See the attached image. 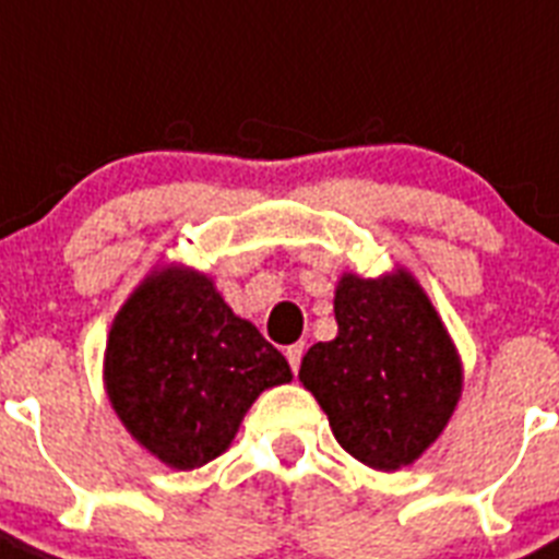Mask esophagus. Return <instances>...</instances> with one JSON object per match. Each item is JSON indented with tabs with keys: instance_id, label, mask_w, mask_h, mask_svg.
Listing matches in <instances>:
<instances>
[{
	"instance_id": "1",
	"label": "esophagus",
	"mask_w": 559,
	"mask_h": 559,
	"mask_svg": "<svg viewBox=\"0 0 559 559\" xmlns=\"http://www.w3.org/2000/svg\"><path fill=\"white\" fill-rule=\"evenodd\" d=\"M304 352H307V346H304V343H295V346L286 348V360H289V366H293L295 373H298L300 357H304Z\"/></svg>"
}]
</instances>
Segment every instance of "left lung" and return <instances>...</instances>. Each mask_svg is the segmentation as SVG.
<instances>
[{
	"mask_svg": "<svg viewBox=\"0 0 559 559\" xmlns=\"http://www.w3.org/2000/svg\"><path fill=\"white\" fill-rule=\"evenodd\" d=\"M337 337L314 343L298 380L329 416L340 448L380 473L421 459L444 433L464 391V366L414 273H343Z\"/></svg>",
	"mask_w": 559,
	"mask_h": 559,
	"instance_id": "1",
	"label": "left lung"
}]
</instances>
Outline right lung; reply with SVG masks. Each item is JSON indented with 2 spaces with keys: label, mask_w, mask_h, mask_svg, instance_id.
I'll return each instance as SVG.
<instances>
[{
  "label": "right lung",
  "mask_w": 559,
  "mask_h": 559,
  "mask_svg": "<svg viewBox=\"0 0 559 559\" xmlns=\"http://www.w3.org/2000/svg\"><path fill=\"white\" fill-rule=\"evenodd\" d=\"M284 382H293L284 354L227 307L211 275L177 261L134 286L106 337L111 411L171 469L225 453L252 402Z\"/></svg>",
  "instance_id": "obj_1"
}]
</instances>
